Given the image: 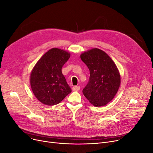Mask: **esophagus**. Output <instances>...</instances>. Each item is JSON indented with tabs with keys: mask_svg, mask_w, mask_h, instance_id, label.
Masks as SVG:
<instances>
[{
	"mask_svg": "<svg viewBox=\"0 0 153 153\" xmlns=\"http://www.w3.org/2000/svg\"><path fill=\"white\" fill-rule=\"evenodd\" d=\"M80 86H73V88H72V89H73V91H78L80 90Z\"/></svg>",
	"mask_w": 153,
	"mask_h": 153,
	"instance_id": "1",
	"label": "esophagus"
}]
</instances>
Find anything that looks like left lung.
Here are the masks:
<instances>
[{
    "mask_svg": "<svg viewBox=\"0 0 153 153\" xmlns=\"http://www.w3.org/2000/svg\"><path fill=\"white\" fill-rule=\"evenodd\" d=\"M80 58L90 71L83 94L94 106H105L114 98L121 84L116 65L108 54L96 48L82 53Z\"/></svg>",
    "mask_w": 153,
    "mask_h": 153,
    "instance_id": "8db88e82",
    "label": "left lung"
}]
</instances>
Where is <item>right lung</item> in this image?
I'll use <instances>...</instances> for the list:
<instances>
[{"mask_svg": "<svg viewBox=\"0 0 153 153\" xmlns=\"http://www.w3.org/2000/svg\"><path fill=\"white\" fill-rule=\"evenodd\" d=\"M70 57L66 51L53 48L46 52L32 69L30 76L32 92L40 102L52 106L71 92L62 68Z\"/></svg>", "mask_w": 153, "mask_h": 153, "instance_id": "add662e5", "label": "right lung"}]
</instances>
